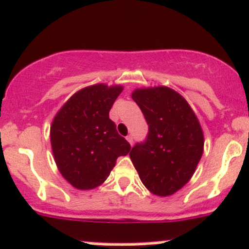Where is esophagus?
Instances as JSON below:
<instances>
[{
  "instance_id": "esophagus-1",
  "label": "esophagus",
  "mask_w": 249,
  "mask_h": 249,
  "mask_svg": "<svg viewBox=\"0 0 249 249\" xmlns=\"http://www.w3.org/2000/svg\"><path fill=\"white\" fill-rule=\"evenodd\" d=\"M127 141L129 142L130 146H133V136H132V135H128V136H127Z\"/></svg>"
}]
</instances>
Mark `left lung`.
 Here are the masks:
<instances>
[{
	"mask_svg": "<svg viewBox=\"0 0 249 249\" xmlns=\"http://www.w3.org/2000/svg\"><path fill=\"white\" fill-rule=\"evenodd\" d=\"M132 99L143 113L148 135L129 153L144 187L169 196L191 180L203 153V133L191 106L168 87L135 89Z\"/></svg>",
	"mask_w": 249,
	"mask_h": 249,
	"instance_id": "obj_1",
	"label": "left lung"
}]
</instances>
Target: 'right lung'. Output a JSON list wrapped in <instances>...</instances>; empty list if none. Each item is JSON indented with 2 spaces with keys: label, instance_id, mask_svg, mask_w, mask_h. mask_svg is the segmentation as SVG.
Wrapping results in <instances>:
<instances>
[{
  "label": "right lung",
  "instance_id": "right-lung-1",
  "mask_svg": "<svg viewBox=\"0 0 249 249\" xmlns=\"http://www.w3.org/2000/svg\"><path fill=\"white\" fill-rule=\"evenodd\" d=\"M122 86L105 83L76 91L62 106L50 125V142L62 177L81 191L96 188L109 177L119 156L130 144L116 130L109 110Z\"/></svg>",
  "mask_w": 249,
  "mask_h": 249
}]
</instances>
